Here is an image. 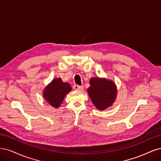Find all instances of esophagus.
Wrapping results in <instances>:
<instances>
[{"instance_id": "1", "label": "esophagus", "mask_w": 161, "mask_h": 161, "mask_svg": "<svg viewBox=\"0 0 161 161\" xmlns=\"http://www.w3.org/2000/svg\"><path fill=\"white\" fill-rule=\"evenodd\" d=\"M83 88H84V87L83 86H79V85H77V84H75L74 86V89L75 90H78V91H81L83 90Z\"/></svg>"}]
</instances>
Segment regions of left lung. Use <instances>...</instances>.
<instances>
[{"label": "left lung", "instance_id": "8db88e82", "mask_svg": "<svg viewBox=\"0 0 161 161\" xmlns=\"http://www.w3.org/2000/svg\"><path fill=\"white\" fill-rule=\"evenodd\" d=\"M87 92L95 106L103 110L112 105L116 97V87L112 81L92 77Z\"/></svg>", "mask_w": 161, "mask_h": 161}]
</instances>
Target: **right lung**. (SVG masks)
<instances>
[{
    "label": "right lung",
    "mask_w": 161,
    "mask_h": 161,
    "mask_svg": "<svg viewBox=\"0 0 161 161\" xmlns=\"http://www.w3.org/2000/svg\"><path fill=\"white\" fill-rule=\"evenodd\" d=\"M71 90V87L68 83L63 82L61 78H55L45 87L43 96L50 105L58 108L63 102L65 96Z\"/></svg>",
    "instance_id": "obj_1"
}]
</instances>
